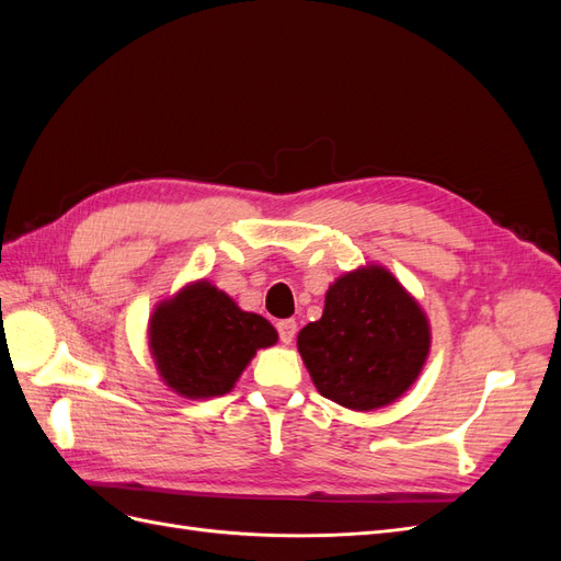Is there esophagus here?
<instances>
[{"label":"esophagus","instance_id":"34e87169","mask_svg":"<svg viewBox=\"0 0 561 561\" xmlns=\"http://www.w3.org/2000/svg\"><path fill=\"white\" fill-rule=\"evenodd\" d=\"M276 330H278V336H280L283 344H293V339L297 334V322H295V318L278 320L276 322Z\"/></svg>","mask_w":561,"mask_h":561}]
</instances>
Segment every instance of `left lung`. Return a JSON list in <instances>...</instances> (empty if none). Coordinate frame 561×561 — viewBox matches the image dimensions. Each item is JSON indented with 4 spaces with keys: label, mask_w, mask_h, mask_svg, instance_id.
<instances>
[{
    "label": "left lung",
    "mask_w": 561,
    "mask_h": 561,
    "mask_svg": "<svg viewBox=\"0 0 561 561\" xmlns=\"http://www.w3.org/2000/svg\"><path fill=\"white\" fill-rule=\"evenodd\" d=\"M301 360L320 396L369 412L410 388L431 348L428 320L381 266L339 278L325 311L297 336Z\"/></svg>",
    "instance_id": "left-lung-1"
}]
</instances>
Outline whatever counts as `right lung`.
<instances>
[{"mask_svg":"<svg viewBox=\"0 0 561 561\" xmlns=\"http://www.w3.org/2000/svg\"><path fill=\"white\" fill-rule=\"evenodd\" d=\"M276 339L266 318L241 311L206 280L163 301L149 322V346L161 377L184 398L229 393L254 351Z\"/></svg>","mask_w":561,"mask_h":561,"instance_id":"add662e5","label":"right lung"}]
</instances>
